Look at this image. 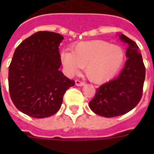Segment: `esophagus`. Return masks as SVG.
<instances>
[{"label":"esophagus","mask_w":154,"mask_h":154,"mask_svg":"<svg viewBox=\"0 0 154 154\" xmlns=\"http://www.w3.org/2000/svg\"><path fill=\"white\" fill-rule=\"evenodd\" d=\"M75 84H76V86H78V87H82L85 85L83 82H81L80 80H76L75 81Z\"/></svg>","instance_id":"1"}]
</instances>
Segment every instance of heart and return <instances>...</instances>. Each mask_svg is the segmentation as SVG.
Segmentation results:
<instances>
[{"instance_id": "1", "label": "heart", "mask_w": 154, "mask_h": 154, "mask_svg": "<svg viewBox=\"0 0 154 154\" xmlns=\"http://www.w3.org/2000/svg\"><path fill=\"white\" fill-rule=\"evenodd\" d=\"M125 51L121 46L104 40H91L77 44L72 53L64 51L61 61L69 75H75L85 67L88 79L95 83L111 80L122 67Z\"/></svg>"}]
</instances>
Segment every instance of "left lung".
Listing matches in <instances>:
<instances>
[{
	"label": "left lung",
	"mask_w": 154,
	"mask_h": 154,
	"mask_svg": "<svg viewBox=\"0 0 154 154\" xmlns=\"http://www.w3.org/2000/svg\"><path fill=\"white\" fill-rule=\"evenodd\" d=\"M119 38L128 44L125 67L116 78L97 88L89 102L94 113L107 118L125 115L139 104L145 79V67L138 45L123 34Z\"/></svg>",
	"instance_id": "8db88e82"
}]
</instances>
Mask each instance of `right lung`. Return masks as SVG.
<instances>
[{"instance_id": "1", "label": "right lung", "mask_w": 154, "mask_h": 154, "mask_svg": "<svg viewBox=\"0 0 154 154\" xmlns=\"http://www.w3.org/2000/svg\"><path fill=\"white\" fill-rule=\"evenodd\" d=\"M63 39L57 33L38 31L16 48L9 67V91L22 113L34 118L53 116L60 109L66 91L75 85L58 70Z\"/></svg>"}]
</instances>
